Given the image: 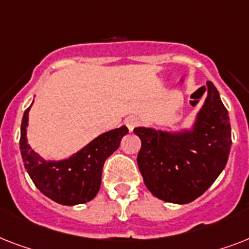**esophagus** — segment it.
<instances>
[{
  "label": "esophagus",
  "mask_w": 249,
  "mask_h": 249,
  "mask_svg": "<svg viewBox=\"0 0 249 249\" xmlns=\"http://www.w3.org/2000/svg\"><path fill=\"white\" fill-rule=\"evenodd\" d=\"M125 125L128 126V129L132 132L133 129L136 128L137 125H138V119L136 116H128L125 119Z\"/></svg>",
  "instance_id": "esophagus-1"
}]
</instances>
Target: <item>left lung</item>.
<instances>
[{"label": "left lung", "instance_id": "8db88e82", "mask_svg": "<svg viewBox=\"0 0 249 249\" xmlns=\"http://www.w3.org/2000/svg\"><path fill=\"white\" fill-rule=\"evenodd\" d=\"M208 94L190 128L163 130L138 126V166L144 185L160 200L187 204L208 190L224 170L231 147L228 109L218 90Z\"/></svg>", "mask_w": 249, "mask_h": 249}]
</instances>
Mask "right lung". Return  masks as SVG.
Wrapping results in <instances>:
<instances>
[{
  "instance_id": "obj_1",
  "label": "right lung",
  "mask_w": 249,
  "mask_h": 249,
  "mask_svg": "<svg viewBox=\"0 0 249 249\" xmlns=\"http://www.w3.org/2000/svg\"><path fill=\"white\" fill-rule=\"evenodd\" d=\"M32 105L25 109L21 120L20 154L33 183L45 196L59 204H84L94 199L101 187L103 164L119 148L128 128L123 125L99 134L67 159L45 160L32 150L27 140L28 112Z\"/></svg>"
}]
</instances>
